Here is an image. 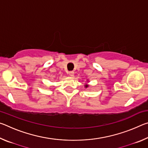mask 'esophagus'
Returning <instances> with one entry per match:
<instances>
[{
  "label": "esophagus",
  "instance_id": "esophagus-1",
  "mask_svg": "<svg viewBox=\"0 0 148 148\" xmlns=\"http://www.w3.org/2000/svg\"><path fill=\"white\" fill-rule=\"evenodd\" d=\"M69 75L71 76H74V71H70L69 72Z\"/></svg>",
  "mask_w": 148,
  "mask_h": 148
}]
</instances>
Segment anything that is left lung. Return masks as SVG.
<instances>
[{
    "label": "left lung",
    "mask_w": 148,
    "mask_h": 148,
    "mask_svg": "<svg viewBox=\"0 0 148 148\" xmlns=\"http://www.w3.org/2000/svg\"><path fill=\"white\" fill-rule=\"evenodd\" d=\"M86 87H88V86H86Z\"/></svg>",
    "instance_id": "8db88e82"
}]
</instances>
